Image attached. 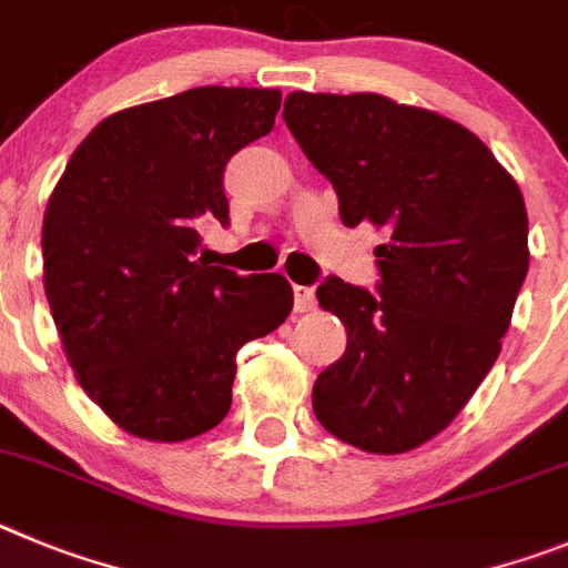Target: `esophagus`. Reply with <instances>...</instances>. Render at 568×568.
Listing matches in <instances>:
<instances>
[{
  "label": "esophagus",
  "mask_w": 568,
  "mask_h": 568,
  "mask_svg": "<svg viewBox=\"0 0 568 568\" xmlns=\"http://www.w3.org/2000/svg\"><path fill=\"white\" fill-rule=\"evenodd\" d=\"M316 305V294L308 285H294V308L303 314V311H311Z\"/></svg>",
  "instance_id": "esophagus-1"
}]
</instances>
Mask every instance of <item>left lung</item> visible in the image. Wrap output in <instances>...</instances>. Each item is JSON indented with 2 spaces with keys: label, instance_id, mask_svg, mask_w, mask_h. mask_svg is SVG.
I'll use <instances>...</instances> for the list:
<instances>
[{
  "label": "left lung",
  "instance_id": "obj_1",
  "mask_svg": "<svg viewBox=\"0 0 568 568\" xmlns=\"http://www.w3.org/2000/svg\"><path fill=\"white\" fill-rule=\"evenodd\" d=\"M285 126L328 178L345 226L387 232L376 294L316 288L347 331L314 413L365 453H407L462 413L500 354L529 268L524 195L489 146L438 112L376 93H291Z\"/></svg>",
  "mask_w": 568,
  "mask_h": 568
}]
</instances>
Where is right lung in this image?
Instances as JSON below:
<instances>
[{
  "label": "right lung",
  "mask_w": 568,
  "mask_h": 568,
  "mask_svg": "<svg viewBox=\"0 0 568 568\" xmlns=\"http://www.w3.org/2000/svg\"><path fill=\"white\" fill-rule=\"evenodd\" d=\"M280 90L195 87L101 121L55 183L44 294L75 379L150 442H186L232 407L237 351L294 305L283 274L240 277L197 257L229 226L223 172L274 130Z\"/></svg>",
  "instance_id": "right-lung-1"
}]
</instances>
